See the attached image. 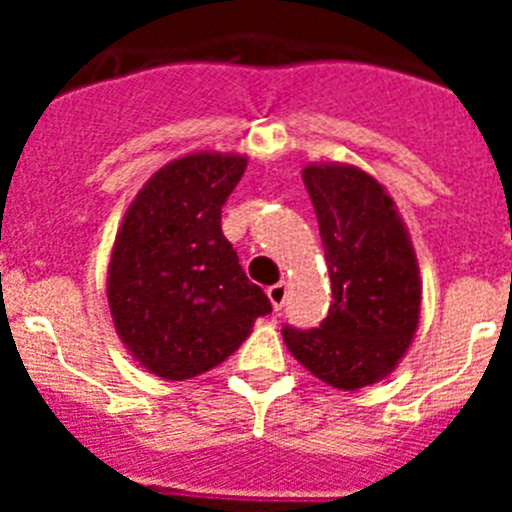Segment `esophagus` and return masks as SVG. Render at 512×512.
I'll use <instances>...</instances> for the list:
<instances>
[{"label":"esophagus","mask_w":512,"mask_h":512,"mask_svg":"<svg viewBox=\"0 0 512 512\" xmlns=\"http://www.w3.org/2000/svg\"><path fill=\"white\" fill-rule=\"evenodd\" d=\"M266 295H269L271 307H274V310H282L284 300H287V282L271 284V287L266 289Z\"/></svg>","instance_id":"1"}]
</instances>
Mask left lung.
<instances>
[{
  "label": "left lung",
  "instance_id": "1",
  "mask_svg": "<svg viewBox=\"0 0 512 512\" xmlns=\"http://www.w3.org/2000/svg\"><path fill=\"white\" fill-rule=\"evenodd\" d=\"M333 302L320 328H284L289 354L343 392L382 382L400 364L420 323L418 259L395 202L351 164H307Z\"/></svg>",
  "mask_w": 512,
  "mask_h": 512
}]
</instances>
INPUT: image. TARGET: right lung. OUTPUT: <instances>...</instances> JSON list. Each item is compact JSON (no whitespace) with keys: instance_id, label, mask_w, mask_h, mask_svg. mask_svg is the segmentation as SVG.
Masks as SVG:
<instances>
[{"instance_id":"obj_1","label":"right lung","mask_w":512,"mask_h":512,"mask_svg":"<svg viewBox=\"0 0 512 512\" xmlns=\"http://www.w3.org/2000/svg\"><path fill=\"white\" fill-rule=\"evenodd\" d=\"M246 164V156L215 151L174 158L122 217L107 302L120 341L156 377L184 382L210 372L271 312L220 228Z\"/></svg>"}]
</instances>
